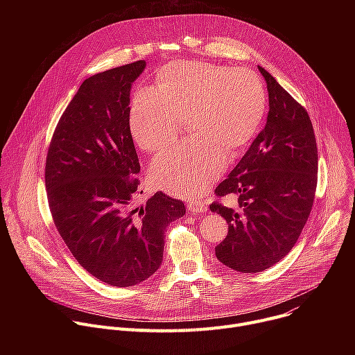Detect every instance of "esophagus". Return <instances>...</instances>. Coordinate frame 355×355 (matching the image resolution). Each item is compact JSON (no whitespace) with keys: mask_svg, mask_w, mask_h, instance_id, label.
Segmentation results:
<instances>
[{"mask_svg":"<svg viewBox=\"0 0 355 355\" xmlns=\"http://www.w3.org/2000/svg\"><path fill=\"white\" fill-rule=\"evenodd\" d=\"M187 208H188L191 212H195V214H204V212H207V209H208L207 204H204V202H199V200H191V202H188Z\"/></svg>","mask_w":355,"mask_h":355,"instance_id":"34e87169","label":"esophagus"}]
</instances>
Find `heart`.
Instances as JSON below:
<instances>
[{
	"label": "heart",
	"mask_w": 355,
	"mask_h": 355,
	"mask_svg": "<svg viewBox=\"0 0 355 355\" xmlns=\"http://www.w3.org/2000/svg\"><path fill=\"white\" fill-rule=\"evenodd\" d=\"M267 107L264 84L245 67L177 60L157 74L155 88L132 98L129 125L135 141L157 153L178 136L182 121L192 133L157 156L150 178L159 188L193 198L215 181L256 135Z\"/></svg>",
	"instance_id": "obj_1"
}]
</instances>
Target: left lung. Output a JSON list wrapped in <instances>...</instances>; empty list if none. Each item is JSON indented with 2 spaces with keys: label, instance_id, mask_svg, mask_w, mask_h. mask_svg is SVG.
<instances>
[{
  "label": "left lung",
  "instance_id": "left-lung-1",
  "mask_svg": "<svg viewBox=\"0 0 355 355\" xmlns=\"http://www.w3.org/2000/svg\"><path fill=\"white\" fill-rule=\"evenodd\" d=\"M270 111L267 123L215 193L212 212L229 225L215 247L218 260L239 272H260L281 261L311 215L318 185V146L311 118L263 67Z\"/></svg>",
  "mask_w": 355,
  "mask_h": 355
}]
</instances>
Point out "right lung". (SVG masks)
Instances as JSON below:
<instances>
[{
    "instance_id": "right-lung-1",
    "label": "right lung",
    "mask_w": 355,
    "mask_h": 355,
    "mask_svg": "<svg viewBox=\"0 0 355 355\" xmlns=\"http://www.w3.org/2000/svg\"><path fill=\"white\" fill-rule=\"evenodd\" d=\"M144 67L139 60L87 78L55 129L44 167L49 208L71 254L92 277L119 288L159 270L164 232L185 215L182 200L162 191L146 205L133 204L140 164L129 104Z\"/></svg>"
}]
</instances>
